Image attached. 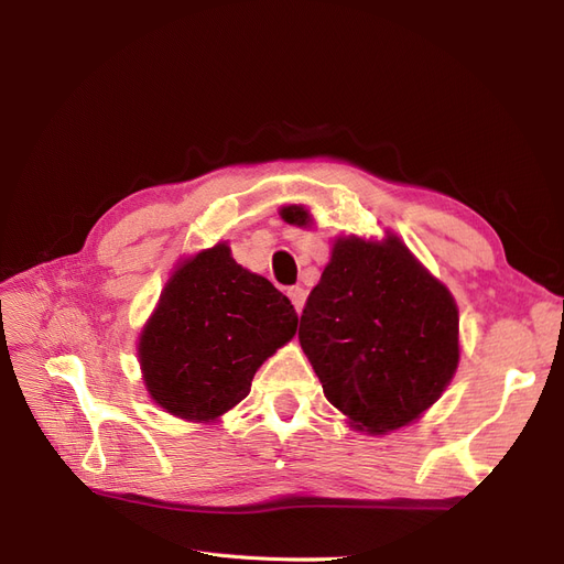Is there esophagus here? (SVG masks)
<instances>
[{
  "label": "esophagus",
  "instance_id": "34e87169",
  "mask_svg": "<svg viewBox=\"0 0 564 564\" xmlns=\"http://www.w3.org/2000/svg\"><path fill=\"white\" fill-rule=\"evenodd\" d=\"M286 294H289V299H292L296 313H301L303 311V303H305V289L303 286H292Z\"/></svg>",
  "mask_w": 564,
  "mask_h": 564
}]
</instances>
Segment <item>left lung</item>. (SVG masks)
<instances>
[{
    "label": "left lung",
    "instance_id": "left-lung-1",
    "mask_svg": "<svg viewBox=\"0 0 564 564\" xmlns=\"http://www.w3.org/2000/svg\"><path fill=\"white\" fill-rule=\"evenodd\" d=\"M286 224L308 226L303 207ZM299 340L324 398L357 431L388 433L419 419L458 365V311L395 235L338 240L301 315Z\"/></svg>",
    "mask_w": 564,
    "mask_h": 564
}]
</instances>
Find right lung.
I'll list each match as a JSON object with an SVG mask.
<instances>
[{"instance_id": "right-lung-1", "label": "right lung", "mask_w": 564, "mask_h": 564, "mask_svg": "<svg viewBox=\"0 0 564 564\" xmlns=\"http://www.w3.org/2000/svg\"><path fill=\"white\" fill-rule=\"evenodd\" d=\"M275 284L237 265L226 245L187 259L141 334L143 379L169 414L216 419L242 402L256 369L296 334Z\"/></svg>"}]
</instances>
